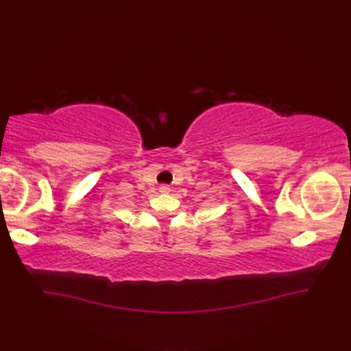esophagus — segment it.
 I'll use <instances>...</instances> for the list:
<instances>
[{
  "mask_svg": "<svg viewBox=\"0 0 351 351\" xmlns=\"http://www.w3.org/2000/svg\"><path fill=\"white\" fill-rule=\"evenodd\" d=\"M169 190L171 189H169V186H167V184H162L161 187H159V192H162V193H168Z\"/></svg>",
  "mask_w": 351,
  "mask_h": 351,
  "instance_id": "34e87169",
  "label": "esophagus"
}]
</instances>
